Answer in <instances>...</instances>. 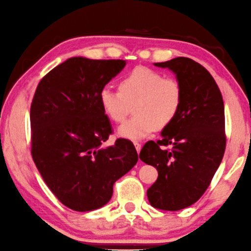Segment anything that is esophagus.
<instances>
[{
	"instance_id": "1",
	"label": "esophagus",
	"mask_w": 251,
	"mask_h": 251,
	"mask_svg": "<svg viewBox=\"0 0 251 251\" xmlns=\"http://www.w3.org/2000/svg\"><path fill=\"white\" fill-rule=\"evenodd\" d=\"M133 145L135 147V150H137V152L140 153V151H141V145H140V143L137 142V141H134Z\"/></svg>"
}]
</instances>
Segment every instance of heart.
Listing matches in <instances>:
<instances>
[{
	"label": "heart",
	"instance_id": "obj_1",
	"mask_svg": "<svg viewBox=\"0 0 251 251\" xmlns=\"http://www.w3.org/2000/svg\"><path fill=\"white\" fill-rule=\"evenodd\" d=\"M182 87L175 77L146 67H138L125 75L118 90L101 89L99 101L103 112L113 122L121 123L134 105L135 116L118 129L129 140H140L155 129L170 126L182 104Z\"/></svg>",
	"mask_w": 251,
	"mask_h": 251
}]
</instances>
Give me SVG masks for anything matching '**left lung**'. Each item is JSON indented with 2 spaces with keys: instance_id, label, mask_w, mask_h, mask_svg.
<instances>
[{
  "instance_id": "1",
  "label": "left lung",
  "mask_w": 251,
  "mask_h": 251,
  "mask_svg": "<svg viewBox=\"0 0 251 251\" xmlns=\"http://www.w3.org/2000/svg\"><path fill=\"white\" fill-rule=\"evenodd\" d=\"M169 69L182 87V104L161 140L148 141L140 159L158 170L147 191L152 207L176 211L194 204L204 194L226 149L223 96L202 65L189 57L154 63ZM172 146L168 151L163 146Z\"/></svg>"
}]
</instances>
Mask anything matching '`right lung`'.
<instances>
[{
    "instance_id": "obj_1",
    "label": "right lung",
    "mask_w": 251,
    "mask_h": 251,
    "mask_svg": "<svg viewBox=\"0 0 251 251\" xmlns=\"http://www.w3.org/2000/svg\"><path fill=\"white\" fill-rule=\"evenodd\" d=\"M126 64L70 57L36 88L30 114L33 161L50 190L72 210L103 207L114 182L138 162L131 141L103 145L112 128L99 93Z\"/></svg>"
}]
</instances>
